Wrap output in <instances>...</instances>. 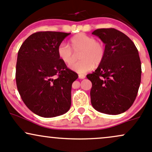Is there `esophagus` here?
<instances>
[{
    "label": "esophagus",
    "mask_w": 152,
    "mask_h": 152,
    "mask_svg": "<svg viewBox=\"0 0 152 152\" xmlns=\"http://www.w3.org/2000/svg\"><path fill=\"white\" fill-rule=\"evenodd\" d=\"M79 79H85V76H84V75H82V74H79Z\"/></svg>",
    "instance_id": "34e87169"
}]
</instances>
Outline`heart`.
I'll use <instances>...</instances> for the list:
<instances>
[{"instance_id":"obj_1","label":"heart","mask_w":152,"mask_h":152,"mask_svg":"<svg viewBox=\"0 0 152 152\" xmlns=\"http://www.w3.org/2000/svg\"><path fill=\"white\" fill-rule=\"evenodd\" d=\"M70 45L61 42L57 48L58 56L63 63L71 65L75 61V54L80 51L79 58L81 61L70 66L71 69L79 73H85L94 66L100 65L105 56L103 42L82 33L73 36L70 40Z\"/></svg>"}]
</instances>
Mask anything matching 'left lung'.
<instances>
[{
	"instance_id": "8db88e82",
	"label": "left lung",
	"mask_w": 152,
	"mask_h": 152,
	"mask_svg": "<svg viewBox=\"0 0 152 152\" xmlns=\"http://www.w3.org/2000/svg\"><path fill=\"white\" fill-rule=\"evenodd\" d=\"M92 34L105 44V56L94 72L86 76L92 84L91 103L100 113L121 114L134 102L141 84L138 51L128 36L113 28L96 29Z\"/></svg>"
}]
</instances>
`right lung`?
Segmentation results:
<instances>
[{"label":"right lung","instance_id":"1","mask_svg":"<svg viewBox=\"0 0 152 152\" xmlns=\"http://www.w3.org/2000/svg\"><path fill=\"white\" fill-rule=\"evenodd\" d=\"M70 34L38 31L18 52V91L30 110L43 118L61 115L71 107V86L78 74L67 68L57 53L58 46Z\"/></svg>","mask_w":152,"mask_h":152}]
</instances>
